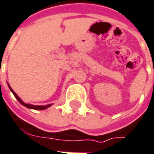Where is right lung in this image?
I'll return each instance as SVG.
<instances>
[{"mask_svg": "<svg viewBox=\"0 0 154 154\" xmlns=\"http://www.w3.org/2000/svg\"><path fill=\"white\" fill-rule=\"evenodd\" d=\"M8 87H9V88H10V90L13 92V94H14V95L15 96V98L17 99L19 101V103H21L23 106H24L25 107H27V108H29V109H35V110H45V109L48 108L49 106H51V104H49V105H47V106H33V105H30V104H26L24 103V102H23L22 101V100L19 98V96L17 95V94L14 92V90L12 89V88L9 86V84H8Z\"/></svg>", "mask_w": 154, "mask_h": 154, "instance_id": "1", "label": "right lung"}]
</instances>
